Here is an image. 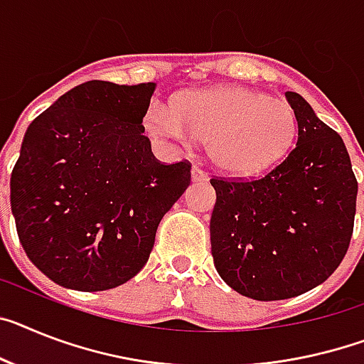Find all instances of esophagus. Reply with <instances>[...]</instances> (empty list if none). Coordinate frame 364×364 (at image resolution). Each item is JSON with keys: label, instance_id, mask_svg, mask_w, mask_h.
Masks as SVG:
<instances>
[{"label": "esophagus", "instance_id": "34e87169", "mask_svg": "<svg viewBox=\"0 0 364 364\" xmlns=\"http://www.w3.org/2000/svg\"><path fill=\"white\" fill-rule=\"evenodd\" d=\"M191 179H192V183H205L207 179H209V176H207V173L203 172L201 168L194 166L191 172Z\"/></svg>", "mask_w": 364, "mask_h": 364}]
</instances>
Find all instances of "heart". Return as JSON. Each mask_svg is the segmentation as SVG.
<instances>
[{
    "label": "heart",
    "instance_id": "obj_1",
    "mask_svg": "<svg viewBox=\"0 0 364 364\" xmlns=\"http://www.w3.org/2000/svg\"><path fill=\"white\" fill-rule=\"evenodd\" d=\"M144 127L149 135L185 146L209 142L213 164L233 177L270 170L289 154L298 131L289 103L246 87L188 90L172 107L151 103Z\"/></svg>",
    "mask_w": 364,
    "mask_h": 364
}]
</instances>
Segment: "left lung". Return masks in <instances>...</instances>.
Segmentation results:
<instances>
[{
  "label": "left lung",
  "instance_id": "8db88e82",
  "mask_svg": "<svg viewBox=\"0 0 364 364\" xmlns=\"http://www.w3.org/2000/svg\"><path fill=\"white\" fill-rule=\"evenodd\" d=\"M298 140L255 181L210 179V253L216 272L252 300L294 298L328 279L350 246L357 179L338 133L307 100L287 92Z\"/></svg>",
  "mask_w": 364,
  "mask_h": 364
}]
</instances>
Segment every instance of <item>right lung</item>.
I'll use <instances>...</instances> for the list:
<instances>
[{
	"instance_id": "right-lung-1",
	"label": "right lung",
	"mask_w": 364,
	"mask_h": 364,
	"mask_svg": "<svg viewBox=\"0 0 364 364\" xmlns=\"http://www.w3.org/2000/svg\"><path fill=\"white\" fill-rule=\"evenodd\" d=\"M155 88L88 81L27 127L11 209L27 257L57 285L96 292L135 277L187 191L191 164L157 163L144 136Z\"/></svg>"
}]
</instances>
